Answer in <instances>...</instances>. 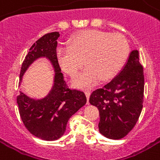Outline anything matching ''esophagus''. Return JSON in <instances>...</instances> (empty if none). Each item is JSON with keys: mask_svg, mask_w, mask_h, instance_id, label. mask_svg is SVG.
Instances as JSON below:
<instances>
[{"mask_svg": "<svg viewBox=\"0 0 160 160\" xmlns=\"http://www.w3.org/2000/svg\"><path fill=\"white\" fill-rule=\"evenodd\" d=\"M86 97H87V99H88H88H89V97H90L91 91L90 90H85Z\"/></svg>", "mask_w": 160, "mask_h": 160, "instance_id": "esophagus-1", "label": "esophagus"}]
</instances>
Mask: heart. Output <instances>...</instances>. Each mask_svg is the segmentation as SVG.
I'll use <instances>...</instances> for the list:
<instances>
[{"instance_id":"1","label":"heart","mask_w":160,"mask_h":160,"mask_svg":"<svg viewBox=\"0 0 160 160\" xmlns=\"http://www.w3.org/2000/svg\"><path fill=\"white\" fill-rule=\"evenodd\" d=\"M129 43L120 33L99 30H85L72 37L69 45L59 46L57 58L61 68L75 76L84 64L88 66L75 78L72 84L85 88L96 85L102 79L116 75L129 57Z\"/></svg>"}]
</instances>
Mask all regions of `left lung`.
<instances>
[{"mask_svg": "<svg viewBox=\"0 0 160 160\" xmlns=\"http://www.w3.org/2000/svg\"><path fill=\"white\" fill-rule=\"evenodd\" d=\"M144 75L138 50L129 54L124 67L107 84L93 91L89 102L100 114L99 132L109 139L123 138L134 128L143 102Z\"/></svg>", "mask_w": 160, "mask_h": 160, "instance_id": "1", "label": "left lung"}]
</instances>
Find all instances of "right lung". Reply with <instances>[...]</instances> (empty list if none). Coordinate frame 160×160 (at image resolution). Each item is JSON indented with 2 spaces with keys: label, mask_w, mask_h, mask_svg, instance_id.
Segmentation results:
<instances>
[{
  "label": "right lung",
  "mask_w": 160,
  "mask_h": 160,
  "mask_svg": "<svg viewBox=\"0 0 160 160\" xmlns=\"http://www.w3.org/2000/svg\"><path fill=\"white\" fill-rule=\"evenodd\" d=\"M58 32H49L40 38L30 48L20 71L23 75L38 58H46L55 71L54 85L48 96L33 99L20 92L17 97L21 119L26 129L38 138L55 141L64 134L69 118L87 102L84 92L70 89L63 79L57 58Z\"/></svg>",
  "instance_id": "obj_1"
}]
</instances>
